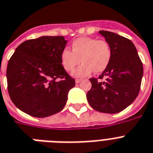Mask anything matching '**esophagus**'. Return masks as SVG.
<instances>
[{"label": "esophagus", "instance_id": "obj_1", "mask_svg": "<svg viewBox=\"0 0 153 153\" xmlns=\"http://www.w3.org/2000/svg\"><path fill=\"white\" fill-rule=\"evenodd\" d=\"M81 81H82V79H75V82H76V83H77V84H78V83H79V82H80Z\"/></svg>", "mask_w": 153, "mask_h": 153}]
</instances>
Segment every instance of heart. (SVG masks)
<instances>
[{
	"label": "heart",
	"instance_id": "heart-1",
	"mask_svg": "<svg viewBox=\"0 0 153 153\" xmlns=\"http://www.w3.org/2000/svg\"><path fill=\"white\" fill-rule=\"evenodd\" d=\"M71 49L64 48L60 54V61L66 71L71 72L83 62L73 72L75 77H85L94 71H104L111 60V51L108 42L89 37L77 38L71 44Z\"/></svg>",
	"mask_w": 153,
	"mask_h": 153
}]
</instances>
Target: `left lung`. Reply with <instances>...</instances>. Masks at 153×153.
I'll return each instance as SVG.
<instances>
[{"label":"left lung","instance_id":"obj_1","mask_svg":"<svg viewBox=\"0 0 153 153\" xmlns=\"http://www.w3.org/2000/svg\"><path fill=\"white\" fill-rule=\"evenodd\" d=\"M111 51V60L98 79L89 81L88 102L96 111L115 114L131 105L140 91L143 66L132 42L117 33L100 30Z\"/></svg>","mask_w":153,"mask_h":153}]
</instances>
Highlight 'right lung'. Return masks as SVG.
<instances>
[{"label":"right lung","mask_w":153,"mask_h":153,"mask_svg":"<svg viewBox=\"0 0 153 153\" xmlns=\"http://www.w3.org/2000/svg\"><path fill=\"white\" fill-rule=\"evenodd\" d=\"M67 42L63 36H42L16 48L6 74L10 98L19 110L44 118L64 108L75 85L60 61Z\"/></svg>","instance_id":"right-lung-1"}]
</instances>
